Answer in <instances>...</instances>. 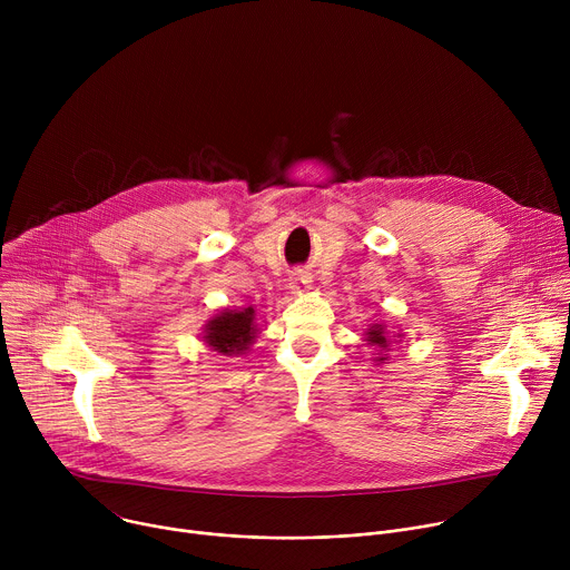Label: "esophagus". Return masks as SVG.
<instances>
[{"instance_id":"34e87169","label":"esophagus","mask_w":570,"mask_h":570,"mask_svg":"<svg viewBox=\"0 0 570 570\" xmlns=\"http://www.w3.org/2000/svg\"><path fill=\"white\" fill-rule=\"evenodd\" d=\"M308 288H311V275H308L306 271L293 273V277H291V291H293L295 295H302V293H306Z\"/></svg>"}]
</instances>
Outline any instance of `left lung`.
Returning <instances> with one entry per match:
<instances>
[{
    "mask_svg": "<svg viewBox=\"0 0 570 570\" xmlns=\"http://www.w3.org/2000/svg\"><path fill=\"white\" fill-rule=\"evenodd\" d=\"M365 341H367V345H372V347H376L379 350V356L374 358L376 363H385L387 361V347H390V343L394 341V338H401V334H396V332H390L383 322H374V324H370V330L365 332Z\"/></svg>",
    "mask_w": 570,
    "mask_h": 570,
    "instance_id": "left-lung-1",
    "label": "left lung"
}]
</instances>
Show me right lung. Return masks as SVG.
<instances>
[{
  "mask_svg": "<svg viewBox=\"0 0 570 570\" xmlns=\"http://www.w3.org/2000/svg\"><path fill=\"white\" fill-rule=\"evenodd\" d=\"M255 308H240V311H220L205 324V343L225 356H238L255 343L257 334V317Z\"/></svg>",
  "mask_w": 570,
  "mask_h": 570,
  "instance_id": "add662e5",
  "label": "right lung"
}]
</instances>
